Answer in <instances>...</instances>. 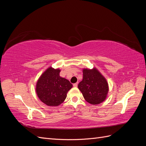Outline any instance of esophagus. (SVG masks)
<instances>
[{"label": "esophagus", "instance_id": "obj_1", "mask_svg": "<svg viewBox=\"0 0 146 146\" xmlns=\"http://www.w3.org/2000/svg\"><path fill=\"white\" fill-rule=\"evenodd\" d=\"M73 86H74V87H77V83H74V85H73Z\"/></svg>", "mask_w": 146, "mask_h": 146}]
</instances>
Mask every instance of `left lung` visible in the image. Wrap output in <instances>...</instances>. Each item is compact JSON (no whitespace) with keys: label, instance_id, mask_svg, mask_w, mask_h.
<instances>
[{"label":"left lung","instance_id":"obj_1","mask_svg":"<svg viewBox=\"0 0 146 146\" xmlns=\"http://www.w3.org/2000/svg\"><path fill=\"white\" fill-rule=\"evenodd\" d=\"M78 88L85 100L92 105L103 102L109 91L107 80L96 68L83 69V80L78 83Z\"/></svg>","mask_w":146,"mask_h":146}]
</instances>
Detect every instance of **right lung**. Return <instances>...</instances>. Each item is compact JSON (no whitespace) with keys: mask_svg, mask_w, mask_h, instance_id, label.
<instances>
[{"mask_svg":"<svg viewBox=\"0 0 146 146\" xmlns=\"http://www.w3.org/2000/svg\"><path fill=\"white\" fill-rule=\"evenodd\" d=\"M61 70L50 66L39 77L36 85V94L41 102L49 107H57L67 97L72 85L60 76Z\"/></svg>","mask_w":146,"mask_h":146,"instance_id":"obj_1","label":"right lung"}]
</instances>
